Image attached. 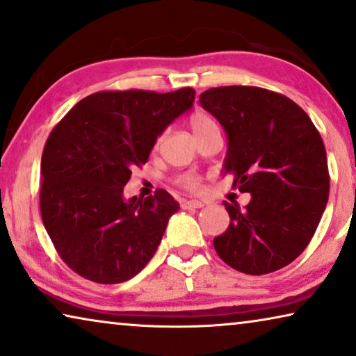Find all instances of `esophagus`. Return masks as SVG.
I'll return each mask as SVG.
<instances>
[{
    "instance_id": "obj_1",
    "label": "esophagus",
    "mask_w": 356,
    "mask_h": 356,
    "mask_svg": "<svg viewBox=\"0 0 356 356\" xmlns=\"http://www.w3.org/2000/svg\"><path fill=\"white\" fill-rule=\"evenodd\" d=\"M205 204H207V202H205V200H197V199L183 200L181 209H200V207H204Z\"/></svg>"
}]
</instances>
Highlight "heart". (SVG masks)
<instances>
[{
    "instance_id": "obj_1",
    "label": "heart",
    "mask_w": 356,
    "mask_h": 356,
    "mask_svg": "<svg viewBox=\"0 0 356 356\" xmlns=\"http://www.w3.org/2000/svg\"><path fill=\"white\" fill-rule=\"evenodd\" d=\"M189 127H191V130H193L194 136L197 138L200 135H204V133L216 130V128H218V122H216L215 117L212 114H209L207 111L199 109V111H194L193 114H191ZM161 140L162 138H159L156 146H159ZM177 183L184 189L193 191V193H195V191H199L200 188H202V178H200V175L194 173V172L181 173L177 178Z\"/></svg>"
}]
</instances>
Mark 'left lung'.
<instances>
[{
  "label": "left lung",
  "mask_w": 356,
  "mask_h": 356,
  "mask_svg": "<svg viewBox=\"0 0 356 356\" xmlns=\"http://www.w3.org/2000/svg\"><path fill=\"white\" fill-rule=\"evenodd\" d=\"M199 102L228 133L233 188L252 194L244 210L223 202L229 226L213 239L216 254L245 275L281 270L307 249L326 209L321 135L300 106L259 86L210 88Z\"/></svg>",
  "instance_id": "left-lung-1"
}]
</instances>
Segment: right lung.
I'll return each instance as SVG.
<instances>
[{"mask_svg":"<svg viewBox=\"0 0 356 356\" xmlns=\"http://www.w3.org/2000/svg\"><path fill=\"white\" fill-rule=\"evenodd\" d=\"M194 97L193 88L97 91L49 133L41 156V220L56 252L76 275L118 284L156 254L179 204L165 189L125 200L123 186Z\"/></svg>","mask_w":356,"mask_h":356,"instance_id":"1","label":"right lung"}]
</instances>
